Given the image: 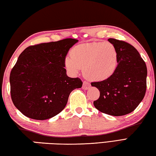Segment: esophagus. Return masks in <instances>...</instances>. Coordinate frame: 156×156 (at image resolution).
<instances>
[{"label":"esophagus","instance_id":"1","mask_svg":"<svg viewBox=\"0 0 156 156\" xmlns=\"http://www.w3.org/2000/svg\"><path fill=\"white\" fill-rule=\"evenodd\" d=\"M90 87V84L89 83H87V81H83L82 88H83L84 90H87V89H89Z\"/></svg>","mask_w":156,"mask_h":156}]
</instances>
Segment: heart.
Wrapping results in <instances>:
<instances>
[{
	"label": "heart",
	"instance_id": "heart-1",
	"mask_svg": "<svg viewBox=\"0 0 156 156\" xmlns=\"http://www.w3.org/2000/svg\"><path fill=\"white\" fill-rule=\"evenodd\" d=\"M119 64L118 51L113 43L94 42L74 47L64 59L66 68L77 74L83 68V74L95 81L107 80L115 73Z\"/></svg>",
	"mask_w": 156,
	"mask_h": 156
}]
</instances>
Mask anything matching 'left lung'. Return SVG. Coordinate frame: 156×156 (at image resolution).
<instances>
[{"label":"left lung","instance_id":"left-lung-1","mask_svg":"<svg viewBox=\"0 0 156 156\" xmlns=\"http://www.w3.org/2000/svg\"><path fill=\"white\" fill-rule=\"evenodd\" d=\"M108 42L116 47L119 64L115 73L107 80L92 82L100 91L94 107L113 116L128 114L136 108L145 96L147 70L145 62L133 45L115 39Z\"/></svg>","mask_w":156,"mask_h":156}]
</instances>
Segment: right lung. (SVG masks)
<instances>
[{
    "label": "right lung",
    "instance_id": "add662e5",
    "mask_svg": "<svg viewBox=\"0 0 156 156\" xmlns=\"http://www.w3.org/2000/svg\"><path fill=\"white\" fill-rule=\"evenodd\" d=\"M79 41L65 39L30 46L20 55L11 71V96L17 109L29 118L44 120L62 111L70 92L81 88L79 78L64 69L69 49Z\"/></svg>",
    "mask_w": 156,
    "mask_h": 156
}]
</instances>
